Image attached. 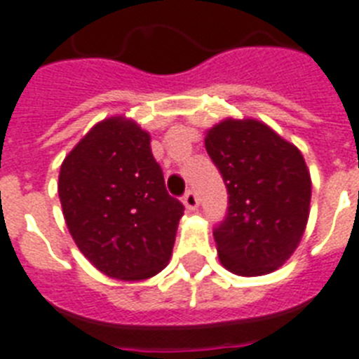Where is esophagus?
<instances>
[{"label": "esophagus", "mask_w": 359, "mask_h": 359, "mask_svg": "<svg viewBox=\"0 0 359 359\" xmlns=\"http://www.w3.org/2000/svg\"><path fill=\"white\" fill-rule=\"evenodd\" d=\"M182 203H184V206L188 210H195L197 206H199V197H197V194H195V191H186Z\"/></svg>", "instance_id": "34e87169"}]
</instances>
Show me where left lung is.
I'll list each match as a JSON object with an SVG mask.
<instances>
[{"label":"left lung","mask_w":359,"mask_h":359,"mask_svg":"<svg viewBox=\"0 0 359 359\" xmlns=\"http://www.w3.org/2000/svg\"><path fill=\"white\" fill-rule=\"evenodd\" d=\"M205 147L229 191L225 221L214 230L221 265L262 276L290 260L310 215L304 156L264 121L226 118L206 130Z\"/></svg>","instance_id":"8db88e82"}]
</instances>
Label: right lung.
<instances>
[{
  "label": "right lung",
  "mask_w": 359,
  "mask_h": 359,
  "mask_svg": "<svg viewBox=\"0 0 359 359\" xmlns=\"http://www.w3.org/2000/svg\"><path fill=\"white\" fill-rule=\"evenodd\" d=\"M58 197L75 245L103 275L145 280L168 265L184 206L134 119L112 116L84 134L60 165Z\"/></svg>",
  "instance_id": "add662e5"
}]
</instances>
